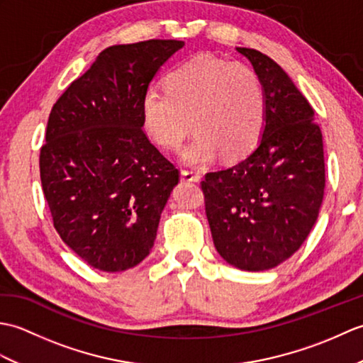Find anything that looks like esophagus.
<instances>
[{
  "label": "esophagus",
  "instance_id": "esophagus-1",
  "mask_svg": "<svg viewBox=\"0 0 363 363\" xmlns=\"http://www.w3.org/2000/svg\"><path fill=\"white\" fill-rule=\"evenodd\" d=\"M181 179L186 182H198L201 179V174L196 172H191V169H181Z\"/></svg>",
  "mask_w": 363,
  "mask_h": 363
}]
</instances>
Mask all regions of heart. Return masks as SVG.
<instances>
[{"instance_id":"heart-1","label":"heart","mask_w":363,"mask_h":363,"mask_svg":"<svg viewBox=\"0 0 363 363\" xmlns=\"http://www.w3.org/2000/svg\"><path fill=\"white\" fill-rule=\"evenodd\" d=\"M165 90L145 94L143 128L167 150L179 146L194 128L196 137L182 152L189 164H207L217 152L240 159L264 134L265 91L250 65L199 54L165 76Z\"/></svg>"}]
</instances>
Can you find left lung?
Returning <instances> with one entry per match:
<instances>
[{"instance_id":"1","label":"left lung","mask_w":363,"mask_h":363,"mask_svg":"<svg viewBox=\"0 0 363 363\" xmlns=\"http://www.w3.org/2000/svg\"><path fill=\"white\" fill-rule=\"evenodd\" d=\"M250 59L265 91V128L238 164L201 181L213 245L245 272L274 268L309 235L325 195V151L315 112L272 57L237 48Z\"/></svg>"}]
</instances>
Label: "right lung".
Segmentation results:
<instances>
[{
	"instance_id": "right-lung-1",
	"label": "right lung",
	"mask_w": 363,
	"mask_h": 363,
	"mask_svg": "<svg viewBox=\"0 0 363 363\" xmlns=\"http://www.w3.org/2000/svg\"><path fill=\"white\" fill-rule=\"evenodd\" d=\"M181 40L151 38L101 51L54 103L40 181L60 238L101 272L148 256L179 169L150 142L142 103Z\"/></svg>"
}]
</instances>
